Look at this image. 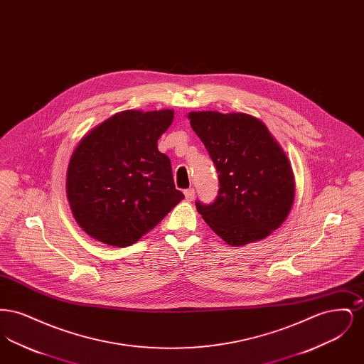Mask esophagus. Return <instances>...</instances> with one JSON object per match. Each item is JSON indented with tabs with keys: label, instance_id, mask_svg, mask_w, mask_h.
<instances>
[{
	"label": "esophagus",
	"instance_id": "1",
	"mask_svg": "<svg viewBox=\"0 0 364 364\" xmlns=\"http://www.w3.org/2000/svg\"><path fill=\"white\" fill-rule=\"evenodd\" d=\"M184 195H186V199L188 202H192L193 198H195V190L193 188H188V190L184 191Z\"/></svg>",
	"mask_w": 364,
	"mask_h": 364
}]
</instances>
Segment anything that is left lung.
Listing matches in <instances>:
<instances>
[{
  "mask_svg": "<svg viewBox=\"0 0 364 364\" xmlns=\"http://www.w3.org/2000/svg\"><path fill=\"white\" fill-rule=\"evenodd\" d=\"M191 127L203 141L220 181L211 205L196 210L232 247L267 237L294 206V171L277 140L259 119L245 113L191 112Z\"/></svg>",
  "mask_w": 364,
  "mask_h": 364,
  "instance_id": "obj_1",
  "label": "left lung"
}]
</instances>
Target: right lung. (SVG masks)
Returning a JSON list of instances; mask_svg holds the SVG:
<instances>
[{
	"label": "right lung",
	"mask_w": 364,
	"mask_h": 364,
	"mask_svg": "<svg viewBox=\"0 0 364 364\" xmlns=\"http://www.w3.org/2000/svg\"><path fill=\"white\" fill-rule=\"evenodd\" d=\"M173 119L172 109L124 110L79 141L65 187L73 218L88 236L128 247L184 199L174 187L169 156L158 150Z\"/></svg>",
	"instance_id": "right-lung-1"
}]
</instances>
